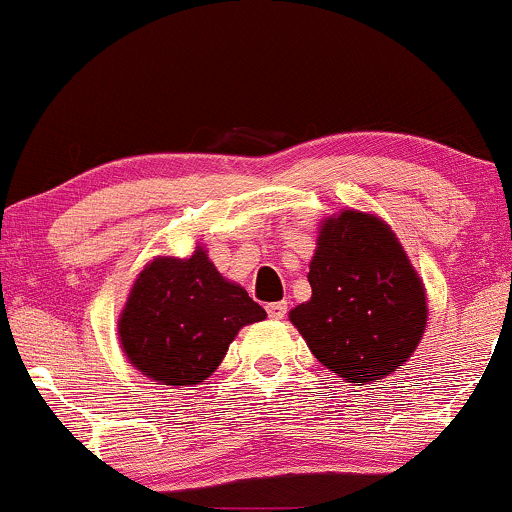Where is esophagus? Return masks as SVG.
<instances>
[{
  "instance_id": "1",
  "label": "esophagus",
  "mask_w": 512,
  "mask_h": 512,
  "mask_svg": "<svg viewBox=\"0 0 512 512\" xmlns=\"http://www.w3.org/2000/svg\"><path fill=\"white\" fill-rule=\"evenodd\" d=\"M286 310H288L286 303H272V305H267V315L272 317V319H283V317H286Z\"/></svg>"
}]
</instances>
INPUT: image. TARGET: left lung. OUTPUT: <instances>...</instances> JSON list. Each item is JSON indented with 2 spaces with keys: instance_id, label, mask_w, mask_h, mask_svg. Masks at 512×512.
<instances>
[{
  "instance_id": "8db88e82",
  "label": "left lung",
  "mask_w": 512,
  "mask_h": 512,
  "mask_svg": "<svg viewBox=\"0 0 512 512\" xmlns=\"http://www.w3.org/2000/svg\"><path fill=\"white\" fill-rule=\"evenodd\" d=\"M307 281L312 295L288 319L322 365L353 386L410 360L429 322L427 288L391 226L341 209L319 221Z\"/></svg>"
}]
</instances>
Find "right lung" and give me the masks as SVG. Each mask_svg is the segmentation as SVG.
<instances>
[{
	"instance_id": "right-lung-1",
	"label": "right lung",
	"mask_w": 512,
	"mask_h": 512,
	"mask_svg": "<svg viewBox=\"0 0 512 512\" xmlns=\"http://www.w3.org/2000/svg\"><path fill=\"white\" fill-rule=\"evenodd\" d=\"M262 319L267 312L224 279L197 243L186 257L159 255L145 264L116 326L131 367L181 389L212 377L238 331Z\"/></svg>"
}]
</instances>
